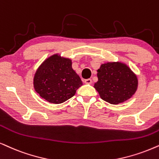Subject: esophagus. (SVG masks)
<instances>
[{
    "instance_id": "esophagus-1",
    "label": "esophagus",
    "mask_w": 159,
    "mask_h": 159,
    "mask_svg": "<svg viewBox=\"0 0 159 159\" xmlns=\"http://www.w3.org/2000/svg\"><path fill=\"white\" fill-rule=\"evenodd\" d=\"M84 83L85 84H91L92 83V80L91 79H87V80H84Z\"/></svg>"
}]
</instances>
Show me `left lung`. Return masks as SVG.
<instances>
[{
  "label": "left lung",
  "mask_w": 159,
  "mask_h": 159,
  "mask_svg": "<svg viewBox=\"0 0 159 159\" xmlns=\"http://www.w3.org/2000/svg\"><path fill=\"white\" fill-rule=\"evenodd\" d=\"M98 82L94 88L105 102L112 104L124 102L135 93L138 86L137 76L120 62H109L97 70Z\"/></svg>",
  "instance_id": "obj_1"
}]
</instances>
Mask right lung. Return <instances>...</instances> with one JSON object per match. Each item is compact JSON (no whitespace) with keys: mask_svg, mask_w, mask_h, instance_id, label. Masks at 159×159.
Masks as SVG:
<instances>
[{"mask_svg":"<svg viewBox=\"0 0 159 159\" xmlns=\"http://www.w3.org/2000/svg\"><path fill=\"white\" fill-rule=\"evenodd\" d=\"M71 64V60L57 54L45 60L34 78L36 93L52 104H61L75 96L82 82Z\"/></svg>","mask_w":159,"mask_h":159,"instance_id":"right-lung-1","label":"right lung"}]
</instances>
